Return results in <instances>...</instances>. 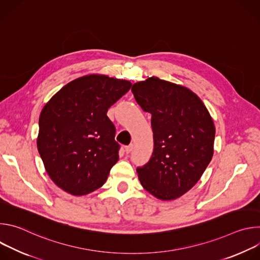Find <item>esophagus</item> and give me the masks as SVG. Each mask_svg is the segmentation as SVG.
<instances>
[{
  "label": "esophagus",
  "mask_w": 260,
  "mask_h": 260,
  "mask_svg": "<svg viewBox=\"0 0 260 260\" xmlns=\"http://www.w3.org/2000/svg\"><path fill=\"white\" fill-rule=\"evenodd\" d=\"M133 149H134V144H131V145H128V146H125V152H126V153L132 152Z\"/></svg>",
  "instance_id": "obj_1"
}]
</instances>
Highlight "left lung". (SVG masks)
I'll use <instances>...</instances> for the list:
<instances>
[{"instance_id": "1", "label": "left lung", "mask_w": 260, "mask_h": 260, "mask_svg": "<svg viewBox=\"0 0 260 260\" xmlns=\"http://www.w3.org/2000/svg\"><path fill=\"white\" fill-rule=\"evenodd\" d=\"M137 103L151 114L154 150L138 168L142 186L161 201L189 191L214 154L215 125L203 101L189 88L157 77L132 87Z\"/></svg>"}]
</instances>
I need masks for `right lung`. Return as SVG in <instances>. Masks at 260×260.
<instances>
[{"mask_svg": "<svg viewBox=\"0 0 260 260\" xmlns=\"http://www.w3.org/2000/svg\"><path fill=\"white\" fill-rule=\"evenodd\" d=\"M131 86L124 79L89 74L66 84L43 107L37 148L48 176L63 191L81 197L106 182L119 158L107 111Z\"/></svg>", "mask_w": 260, "mask_h": 260, "instance_id": "right-lung-1", "label": "right lung"}]
</instances>
